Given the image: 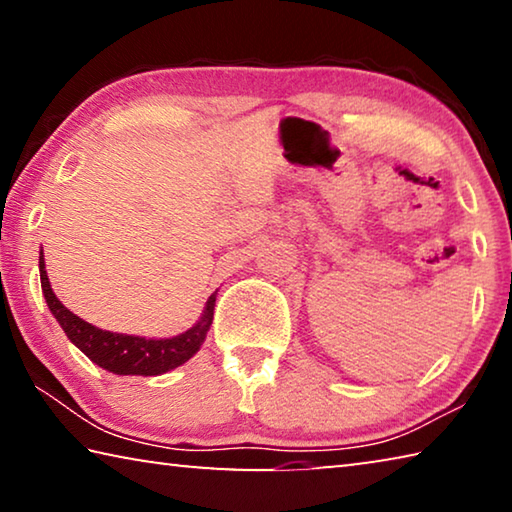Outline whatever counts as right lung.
I'll return each instance as SVG.
<instances>
[{
  "label": "right lung",
  "instance_id": "obj_1",
  "mask_svg": "<svg viewBox=\"0 0 512 512\" xmlns=\"http://www.w3.org/2000/svg\"><path fill=\"white\" fill-rule=\"evenodd\" d=\"M40 284L45 300L56 316L60 327L65 329L67 339L79 348L85 357L97 363V366L106 368L115 375H162V372L183 366L187 359H192L205 341L207 329L212 325L214 318V300L210 296L203 311V318L187 329L185 334L173 336V339H142V336H128V334H112L106 329H99L83 318L72 314L63 302L56 298L51 291L49 277L45 271V257L40 253Z\"/></svg>",
  "mask_w": 512,
  "mask_h": 512
}]
</instances>
